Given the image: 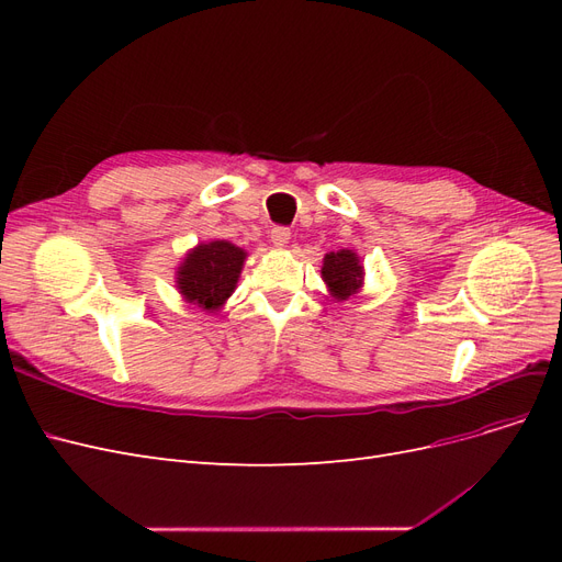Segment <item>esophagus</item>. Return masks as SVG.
<instances>
[{
    "label": "esophagus",
    "mask_w": 562,
    "mask_h": 562,
    "mask_svg": "<svg viewBox=\"0 0 562 562\" xmlns=\"http://www.w3.org/2000/svg\"><path fill=\"white\" fill-rule=\"evenodd\" d=\"M269 239H271V244H274L277 248H285L288 241H291V229H288V227H274V229H271V234H269Z\"/></svg>",
    "instance_id": "34e87169"
}]
</instances>
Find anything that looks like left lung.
<instances>
[{
    "mask_svg": "<svg viewBox=\"0 0 562 562\" xmlns=\"http://www.w3.org/2000/svg\"><path fill=\"white\" fill-rule=\"evenodd\" d=\"M321 279L326 283V297L330 302H345L363 291L366 269L353 250L339 248L326 252L321 267Z\"/></svg>",
    "mask_w": 562,
    "mask_h": 562,
    "instance_id": "obj_1",
    "label": "left lung"
}]
</instances>
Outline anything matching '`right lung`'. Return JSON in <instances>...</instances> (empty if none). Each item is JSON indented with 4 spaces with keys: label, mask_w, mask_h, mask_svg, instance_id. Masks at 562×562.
Masks as SVG:
<instances>
[{
    "label": "right lung",
    "mask_w": 562,
    "mask_h": 562,
    "mask_svg": "<svg viewBox=\"0 0 562 562\" xmlns=\"http://www.w3.org/2000/svg\"><path fill=\"white\" fill-rule=\"evenodd\" d=\"M248 252L225 239L201 241L184 252L176 269V288L184 302L217 314L236 291Z\"/></svg>",
    "instance_id": "add662e5"
}]
</instances>
